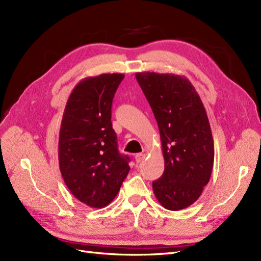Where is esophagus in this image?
<instances>
[{
    "mask_svg": "<svg viewBox=\"0 0 261 261\" xmlns=\"http://www.w3.org/2000/svg\"><path fill=\"white\" fill-rule=\"evenodd\" d=\"M146 158V154L145 153H137L136 155H135V160H136V162L137 163H140L141 161H143L144 159Z\"/></svg>",
    "mask_w": 261,
    "mask_h": 261,
    "instance_id": "34e87169",
    "label": "esophagus"
}]
</instances>
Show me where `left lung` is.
I'll list each match as a JSON object with an SVG mask.
<instances>
[{
    "instance_id": "8db88e82",
    "label": "left lung",
    "mask_w": 261,
    "mask_h": 261,
    "mask_svg": "<svg viewBox=\"0 0 261 261\" xmlns=\"http://www.w3.org/2000/svg\"><path fill=\"white\" fill-rule=\"evenodd\" d=\"M160 130L164 172L152 181L158 201L176 211L193 204L208 184L215 146L199 94L184 76L136 73Z\"/></svg>"
}]
</instances>
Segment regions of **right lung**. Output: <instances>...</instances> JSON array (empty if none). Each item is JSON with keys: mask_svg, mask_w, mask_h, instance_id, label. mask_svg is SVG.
Here are the masks:
<instances>
[{"mask_svg": "<svg viewBox=\"0 0 261 261\" xmlns=\"http://www.w3.org/2000/svg\"><path fill=\"white\" fill-rule=\"evenodd\" d=\"M123 74H101L78 83L67 100L59 138V164L67 188L92 208H103L120 192L129 158L118 152L112 101Z\"/></svg>", "mask_w": 261, "mask_h": 261, "instance_id": "add662e5", "label": "right lung"}]
</instances>
